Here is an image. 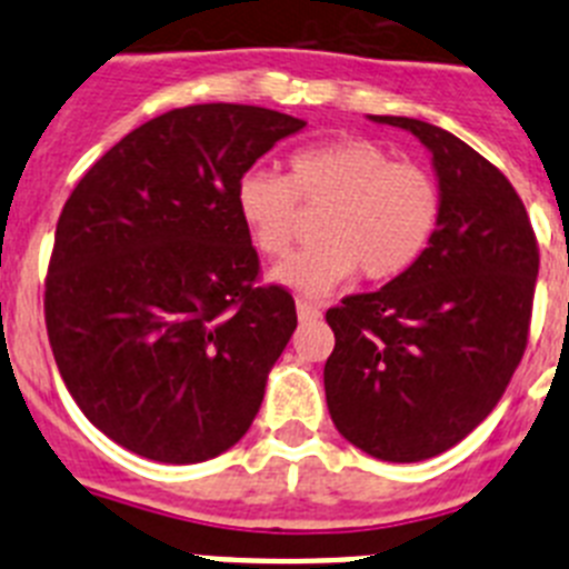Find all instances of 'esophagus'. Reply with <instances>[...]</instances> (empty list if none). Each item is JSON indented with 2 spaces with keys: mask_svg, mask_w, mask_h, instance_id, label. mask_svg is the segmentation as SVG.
<instances>
[{
  "mask_svg": "<svg viewBox=\"0 0 569 569\" xmlns=\"http://www.w3.org/2000/svg\"><path fill=\"white\" fill-rule=\"evenodd\" d=\"M296 313H299L301 321H316V319H319V316H321V310L316 308L313 301L299 299V301H296Z\"/></svg>",
  "mask_w": 569,
  "mask_h": 569,
  "instance_id": "esophagus-1",
  "label": "esophagus"
}]
</instances>
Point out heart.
<instances>
[{
	"instance_id": "obj_1",
	"label": "heart",
	"mask_w": 569,
	"mask_h": 569,
	"mask_svg": "<svg viewBox=\"0 0 569 569\" xmlns=\"http://www.w3.org/2000/svg\"><path fill=\"white\" fill-rule=\"evenodd\" d=\"M236 208L256 250L288 256L305 210L319 219V244L276 270V279L308 296L330 293L359 270L365 281H393L413 270L441 219L436 176L396 162L370 139H333L290 156L288 176L248 170L236 184Z\"/></svg>"
}]
</instances>
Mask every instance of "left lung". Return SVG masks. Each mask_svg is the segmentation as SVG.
<instances>
[{"label":"left lung","mask_w":569,"mask_h":569,"mask_svg":"<svg viewBox=\"0 0 569 569\" xmlns=\"http://www.w3.org/2000/svg\"><path fill=\"white\" fill-rule=\"evenodd\" d=\"M433 153L441 219L413 270L328 310L325 396L339 433L381 461H421L472 433L527 350L539 241L496 164L436 124L373 116Z\"/></svg>","instance_id":"obj_1"}]
</instances>
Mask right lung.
<instances>
[{
	"mask_svg": "<svg viewBox=\"0 0 569 569\" xmlns=\"http://www.w3.org/2000/svg\"><path fill=\"white\" fill-rule=\"evenodd\" d=\"M308 122L256 104H188L116 142L68 196L44 276V325L90 425L162 465L248 433L296 330L261 284L236 184Z\"/></svg>",
	"mask_w": 569,
	"mask_h": 569,
	"instance_id": "1",
	"label": "right lung"
}]
</instances>
